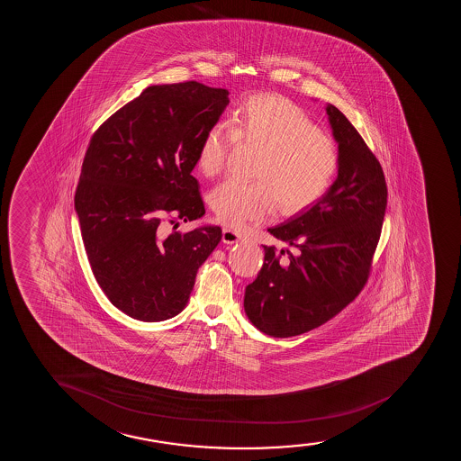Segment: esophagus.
<instances>
[{"mask_svg": "<svg viewBox=\"0 0 461 461\" xmlns=\"http://www.w3.org/2000/svg\"><path fill=\"white\" fill-rule=\"evenodd\" d=\"M241 241V233L235 232L232 229H222V243L233 244Z\"/></svg>", "mask_w": 461, "mask_h": 461, "instance_id": "1", "label": "esophagus"}]
</instances>
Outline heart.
I'll return each mask as SVG.
<instances>
[{"label":"heart","mask_w":461,"mask_h":461,"mask_svg":"<svg viewBox=\"0 0 461 461\" xmlns=\"http://www.w3.org/2000/svg\"><path fill=\"white\" fill-rule=\"evenodd\" d=\"M261 149L252 185L226 180L211 192L209 204L229 228L265 221L280 204L296 213L328 192L339 170V148L312 118L285 96L255 94L229 118L207 129L196 150V166L207 176L226 165L233 141Z\"/></svg>","instance_id":"b5f03b06"}]
</instances>
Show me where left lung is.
I'll use <instances>...</instances> for the list:
<instances>
[{"instance_id": "obj_1", "label": "left lung", "mask_w": 461, "mask_h": 461, "mask_svg": "<svg viewBox=\"0 0 461 461\" xmlns=\"http://www.w3.org/2000/svg\"><path fill=\"white\" fill-rule=\"evenodd\" d=\"M339 143V175L320 200L267 229L295 249L265 248L246 287L244 312L263 334L287 339L321 326L354 302L371 272L387 206L378 159L349 120L326 106Z\"/></svg>"}]
</instances>
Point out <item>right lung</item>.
<instances>
[{
	"instance_id": "add662e5",
	"label": "right lung",
	"mask_w": 461,
	"mask_h": 461,
	"mask_svg": "<svg viewBox=\"0 0 461 461\" xmlns=\"http://www.w3.org/2000/svg\"><path fill=\"white\" fill-rule=\"evenodd\" d=\"M228 95L196 81L149 86L90 138L75 212L96 283L129 317L154 323L178 315L221 241L218 226L163 239L159 224L166 215L170 224L204 215L192 170Z\"/></svg>"
}]
</instances>
